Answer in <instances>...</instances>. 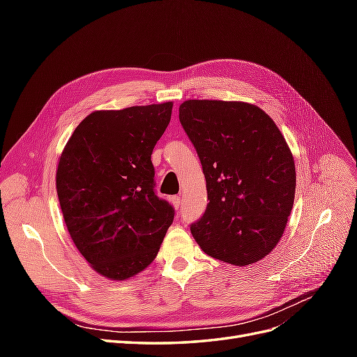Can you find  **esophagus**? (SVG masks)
Masks as SVG:
<instances>
[{"mask_svg": "<svg viewBox=\"0 0 357 357\" xmlns=\"http://www.w3.org/2000/svg\"><path fill=\"white\" fill-rule=\"evenodd\" d=\"M171 202H172V205H174L176 208H178V207H180V204H181V198H180L178 195H176V197H172V198H171Z\"/></svg>", "mask_w": 357, "mask_h": 357, "instance_id": "obj_1", "label": "esophagus"}]
</instances>
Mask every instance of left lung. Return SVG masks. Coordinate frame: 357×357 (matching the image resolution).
<instances>
[{"label": "left lung", "instance_id": "1", "mask_svg": "<svg viewBox=\"0 0 357 357\" xmlns=\"http://www.w3.org/2000/svg\"><path fill=\"white\" fill-rule=\"evenodd\" d=\"M180 122L207 181L202 218L190 226L204 253L235 266L274 250L295 201V160L275 122L243 101L188 100Z\"/></svg>", "mask_w": 357, "mask_h": 357}]
</instances>
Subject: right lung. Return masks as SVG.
<instances>
[{"mask_svg": "<svg viewBox=\"0 0 357 357\" xmlns=\"http://www.w3.org/2000/svg\"><path fill=\"white\" fill-rule=\"evenodd\" d=\"M172 102L96 110L59 156L56 192L73 243L93 271L131 278L155 261L174 208L155 195L150 156Z\"/></svg>", "mask_w": 357, "mask_h": 357, "instance_id": "1", "label": "right lung"}]
</instances>
